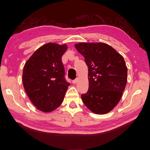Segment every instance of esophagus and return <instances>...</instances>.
Returning <instances> with one entry per match:
<instances>
[{
	"label": "esophagus",
	"mask_w": 150,
	"mask_h": 150,
	"mask_svg": "<svg viewBox=\"0 0 150 150\" xmlns=\"http://www.w3.org/2000/svg\"><path fill=\"white\" fill-rule=\"evenodd\" d=\"M78 81H79V79L78 78H77V79H75V80H73V81H72V83H73V84H76L78 82Z\"/></svg>",
	"instance_id": "esophagus-1"
}]
</instances>
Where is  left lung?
<instances>
[{
    "label": "left lung",
    "instance_id": "left-lung-1",
    "mask_svg": "<svg viewBox=\"0 0 150 150\" xmlns=\"http://www.w3.org/2000/svg\"><path fill=\"white\" fill-rule=\"evenodd\" d=\"M75 47L88 68V91L82 94V100L93 113L109 112L118 105L127 84L124 57L105 43H79Z\"/></svg>",
    "mask_w": 150,
    "mask_h": 150
}]
</instances>
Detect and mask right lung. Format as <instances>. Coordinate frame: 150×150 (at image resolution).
I'll return each instance as SVG.
<instances>
[{
	"label": "right lung",
	"instance_id": "right-lung-1",
	"mask_svg": "<svg viewBox=\"0 0 150 150\" xmlns=\"http://www.w3.org/2000/svg\"><path fill=\"white\" fill-rule=\"evenodd\" d=\"M67 49L66 44H45L23 67V84L26 94L37 109L43 112H52L60 106L69 86L62 62Z\"/></svg>",
	"mask_w": 150,
	"mask_h": 150
}]
</instances>
